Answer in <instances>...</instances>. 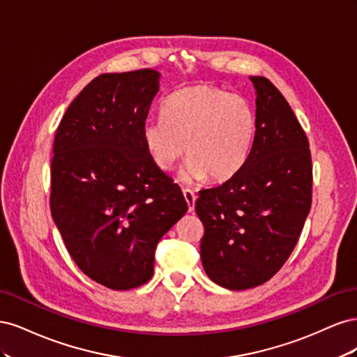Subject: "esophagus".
I'll return each mask as SVG.
<instances>
[{
  "label": "esophagus",
  "instance_id": "1",
  "mask_svg": "<svg viewBox=\"0 0 357 357\" xmlns=\"http://www.w3.org/2000/svg\"><path fill=\"white\" fill-rule=\"evenodd\" d=\"M183 195H185V199H186V204H188V211L192 213L193 210H195L197 195H195V193H193L190 189H185V190H183Z\"/></svg>",
  "mask_w": 357,
  "mask_h": 357
}]
</instances>
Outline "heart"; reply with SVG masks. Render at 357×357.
Here are the masks:
<instances>
[{
    "label": "heart",
    "mask_w": 357,
    "mask_h": 357,
    "mask_svg": "<svg viewBox=\"0 0 357 357\" xmlns=\"http://www.w3.org/2000/svg\"><path fill=\"white\" fill-rule=\"evenodd\" d=\"M162 116L143 126L146 150L162 171L174 168L185 153V181L229 180L250 155L256 114L243 95L214 84L189 86L169 96Z\"/></svg>",
    "instance_id": "heart-1"
}]
</instances>
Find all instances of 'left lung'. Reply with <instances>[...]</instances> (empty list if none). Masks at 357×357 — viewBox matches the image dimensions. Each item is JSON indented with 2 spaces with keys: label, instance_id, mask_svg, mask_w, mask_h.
Masks as SVG:
<instances>
[{
  "label": "left lung",
  "instance_id": "1",
  "mask_svg": "<svg viewBox=\"0 0 357 357\" xmlns=\"http://www.w3.org/2000/svg\"><path fill=\"white\" fill-rule=\"evenodd\" d=\"M256 89V137L245 164L223 185L199 190L201 261L215 284L261 286L284 265L311 208L308 138L275 86L250 77Z\"/></svg>",
  "mask_w": 357,
  "mask_h": 357
}]
</instances>
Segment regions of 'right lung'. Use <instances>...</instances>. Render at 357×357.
<instances>
[{"instance_id":"add662e5","label":"right lung","mask_w":357,"mask_h":357,"mask_svg":"<svg viewBox=\"0 0 357 357\" xmlns=\"http://www.w3.org/2000/svg\"><path fill=\"white\" fill-rule=\"evenodd\" d=\"M159 77L150 68L95 77L70 104L53 144L52 218L73 261L113 290L152 278L159 240L188 211L143 139Z\"/></svg>"}]
</instances>
